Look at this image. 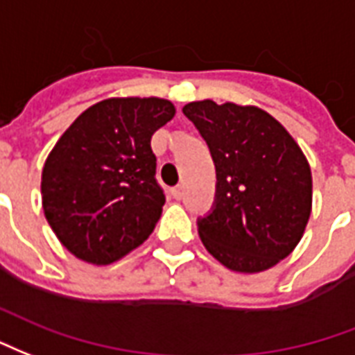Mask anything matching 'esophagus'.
<instances>
[{"mask_svg":"<svg viewBox=\"0 0 355 355\" xmlns=\"http://www.w3.org/2000/svg\"><path fill=\"white\" fill-rule=\"evenodd\" d=\"M183 195H185V189H183V185H175V187L172 189V196H174L175 200H181Z\"/></svg>","mask_w":355,"mask_h":355,"instance_id":"34e87169","label":"esophagus"}]
</instances>
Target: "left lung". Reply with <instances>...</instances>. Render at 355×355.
Listing matches in <instances>:
<instances>
[{"mask_svg": "<svg viewBox=\"0 0 355 355\" xmlns=\"http://www.w3.org/2000/svg\"><path fill=\"white\" fill-rule=\"evenodd\" d=\"M183 113L216 164V200L196 221L206 250L236 272H261L286 259L312 209V175L301 147L253 105L202 100Z\"/></svg>", "mask_w": 355, "mask_h": 355, "instance_id": "left-lung-1", "label": "left lung"}]
</instances>
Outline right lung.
<instances>
[{
  "label": "right lung",
  "mask_w": 355,
  "mask_h": 355,
  "mask_svg": "<svg viewBox=\"0 0 355 355\" xmlns=\"http://www.w3.org/2000/svg\"><path fill=\"white\" fill-rule=\"evenodd\" d=\"M174 113L160 98H110L56 141L41 175L43 209L75 257L110 265L151 234L166 202L151 136Z\"/></svg>",
  "instance_id": "obj_1"
}]
</instances>
